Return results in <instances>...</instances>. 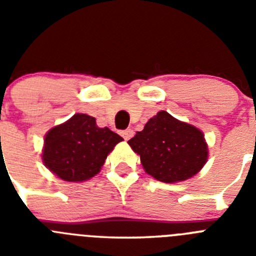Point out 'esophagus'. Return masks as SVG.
<instances>
[{"label":"esophagus","mask_w":256,"mask_h":256,"mask_svg":"<svg viewBox=\"0 0 256 256\" xmlns=\"http://www.w3.org/2000/svg\"><path fill=\"white\" fill-rule=\"evenodd\" d=\"M122 136H123V138L124 140H130V138H132V136H133V130H123V132H122Z\"/></svg>","instance_id":"34e87169"}]
</instances>
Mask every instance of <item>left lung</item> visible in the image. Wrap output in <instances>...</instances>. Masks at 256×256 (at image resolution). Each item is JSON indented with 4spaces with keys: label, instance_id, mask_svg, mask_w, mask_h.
Returning <instances> with one entry per match:
<instances>
[{
    "label": "left lung",
    "instance_id": "left-lung-1",
    "mask_svg": "<svg viewBox=\"0 0 256 256\" xmlns=\"http://www.w3.org/2000/svg\"><path fill=\"white\" fill-rule=\"evenodd\" d=\"M141 158L146 173L165 183L191 178L208 160V146L200 130L159 112L128 141Z\"/></svg>",
    "mask_w": 256,
    "mask_h": 256
}]
</instances>
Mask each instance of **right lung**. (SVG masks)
Returning a JSON list of instances; mask_svg holds the SVG:
<instances>
[{"label":"right lung","instance_id":"add662e5","mask_svg":"<svg viewBox=\"0 0 256 256\" xmlns=\"http://www.w3.org/2000/svg\"><path fill=\"white\" fill-rule=\"evenodd\" d=\"M120 141L108 126L98 128L94 116L76 114L47 133L42 159L61 180L82 182L100 172L108 154Z\"/></svg>","mask_w":256,"mask_h":256}]
</instances>
